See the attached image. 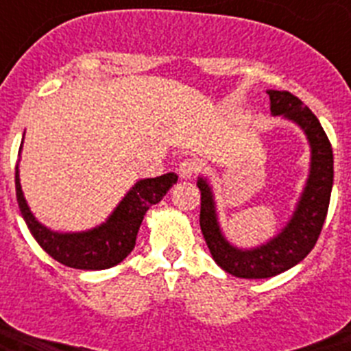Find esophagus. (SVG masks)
Instances as JSON below:
<instances>
[{"mask_svg": "<svg viewBox=\"0 0 351 351\" xmlns=\"http://www.w3.org/2000/svg\"><path fill=\"white\" fill-rule=\"evenodd\" d=\"M197 170H198V163L195 160H191V158L182 160L178 167V172L179 176H181V179H191L195 173H197Z\"/></svg>", "mask_w": 351, "mask_h": 351, "instance_id": "obj_1", "label": "esophagus"}]
</instances>
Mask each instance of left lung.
Segmentation results:
<instances>
[{"instance_id":"obj_1","label":"left lung","mask_w":351,"mask_h":351,"mask_svg":"<svg viewBox=\"0 0 351 351\" xmlns=\"http://www.w3.org/2000/svg\"><path fill=\"white\" fill-rule=\"evenodd\" d=\"M267 95L271 98L272 116H283L300 126L311 147L308 181L283 230L256 247H235L226 241L219 228L216 202L209 182L204 178H198L197 181L200 190V228L210 255L223 271L244 280H263L278 276L309 255L320 237L334 182L332 145L318 117L291 93L269 89Z\"/></svg>"}]
</instances>
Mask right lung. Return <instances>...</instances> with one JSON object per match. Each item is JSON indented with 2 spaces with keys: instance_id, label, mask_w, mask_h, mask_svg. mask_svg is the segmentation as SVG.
<instances>
[{
  "instance_id": "obj_1",
  "label": "right lung",
  "mask_w": 351,
  "mask_h": 351,
  "mask_svg": "<svg viewBox=\"0 0 351 351\" xmlns=\"http://www.w3.org/2000/svg\"><path fill=\"white\" fill-rule=\"evenodd\" d=\"M176 182L178 176L173 172L160 178L141 179L100 226L86 232H54L42 225L29 210L21 188L19 167H15L19 209L31 235L56 262L82 271H104L123 262L135 247L144 214L149 207L160 202Z\"/></svg>"
}]
</instances>
